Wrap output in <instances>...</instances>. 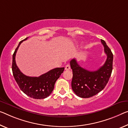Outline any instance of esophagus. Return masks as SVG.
I'll return each mask as SVG.
<instances>
[{
	"instance_id": "obj_1",
	"label": "esophagus",
	"mask_w": 128,
	"mask_h": 128,
	"mask_svg": "<svg viewBox=\"0 0 128 128\" xmlns=\"http://www.w3.org/2000/svg\"><path fill=\"white\" fill-rule=\"evenodd\" d=\"M70 64H67V65L65 66V70H70Z\"/></svg>"
}]
</instances>
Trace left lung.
<instances>
[{"mask_svg": "<svg viewBox=\"0 0 128 128\" xmlns=\"http://www.w3.org/2000/svg\"><path fill=\"white\" fill-rule=\"evenodd\" d=\"M107 59L102 66L96 71H89L80 67L76 59L70 62L72 71V88L76 96L89 98L96 95L105 88L113 70V55L105 40L101 39Z\"/></svg>", "mask_w": 128, "mask_h": 128, "instance_id": "left-lung-1", "label": "left lung"}]
</instances>
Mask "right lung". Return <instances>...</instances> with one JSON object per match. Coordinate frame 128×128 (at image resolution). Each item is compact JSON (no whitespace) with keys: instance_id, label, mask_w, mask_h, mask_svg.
Listing matches in <instances>:
<instances>
[{"instance_id":"right-lung-1","label":"right lung","mask_w":128,"mask_h":128,"mask_svg":"<svg viewBox=\"0 0 128 128\" xmlns=\"http://www.w3.org/2000/svg\"><path fill=\"white\" fill-rule=\"evenodd\" d=\"M27 38L19 42L13 54L12 64L13 76L20 90L27 96L34 99H44L52 93L55 83L64 72V68H55L38 77L28 76L23 74L16 65L15 56L21 43Z\"/></svg>"}]
</instances>
